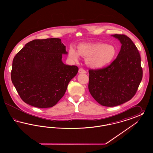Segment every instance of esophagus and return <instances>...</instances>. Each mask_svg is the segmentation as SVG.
I'll use <instances>...</instances> for the list:
<instances>
[{
    "instance_id": "1",
    "label": "esophagus",
    "mask_w": 153,
    "mask_h": 153,
    "mask_svg": "<svg viewBox=\"0 0 153 153\" xmlns=\"http://www.w3.org/2000/svg\"><path fill=\"white\" fill-rule=\"evenodd\" d=\"M86 71H85V70H84V69H82V68H80L79 69V73H86Z\"/></svg>"
}]
</instances>
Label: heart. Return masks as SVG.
Wrapping results in <instances>:
<instances>
[{
    "label": "heart",
    "mask_w": 153,
    "mask_h": 153,
    "mask_svg": "<svg viewBox=\"0 0 153 153\" xmlns=\"http://www.w3.org/2000/svg\"><path fill=\"white\" fill-rule=\"evenodd\" d=\"M116 49L111 45L102 43L80 44L77 51L72 47L69 49V57L74 61H78L81 56L85 58L88 65L93 68H101L107 65L116 54Z\"/></svg>",
    "instance_id": "1"
}]
</instances>
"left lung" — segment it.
<instances>
[{
    "instance_id": "1",
    "label": "left lung",
    "mask_w": 153,
    "mask_h": 153,
    "mask_svg": "<svg viewBox=\"0 0 153 153\" xmlns=\"http://www.w3.org/2000/svg\"><path fill=\"white\" fill-rule=\"evenodd\" d=\"M113 36L122 44L117 58L106 67L89 70V91L96 102L105 107L130 100L143 76L140 56L135 44L124 34Z\"/></svg>"
}]
</instances>
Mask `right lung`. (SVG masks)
Segmentation results:
<instances>
[{"mask_svg": "<svg viewBox=\"0 0 153 153\" xmlns=\"http://www.w3.org/2000/svg\"><path fill=\"white\" fill-rule=\"evenodd\" d=\"M65 46L57 38L34 39L25 45L13 61L11 77L23 102L31 106L50 108L65 94L77 74L76 65L62 62Z\"/></svg>", "mask_w": 153, "mask_h": 153, "instance_id": "obj_1", "label": "right lung"}]
</instances>
